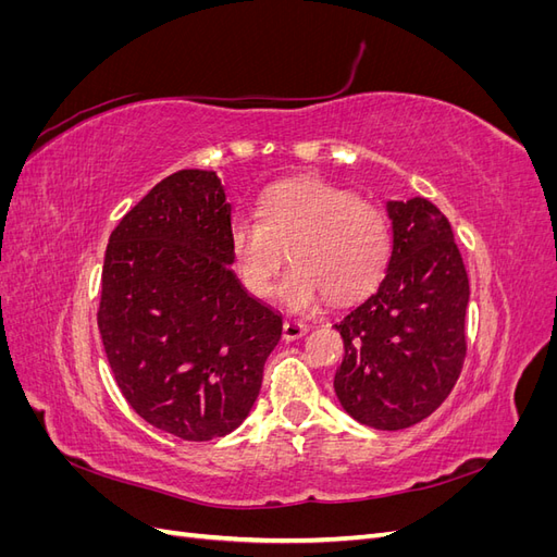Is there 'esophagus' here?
Instances as JSON below:
<instances>
[{
	"label": "esophagus",
	"instance_id": "34e87169",
	"mask_svg": "<svg viewBox=\"0 0 557 557\" xmlns=\"http://www.w3.org/2000/svg\"><path fill=\"white\" fill-rule=\"evenodd\" d=\"M309 330V325L307 323H301V320H285L283 323V339L285 342H293V339H297V336H301Z\"/></svg>",
	"mask_w": 557,
	"mask_h": 557
}]
</instances>
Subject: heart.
Masks as SVG:
<instances>
[{
	"label": "heart",
	"mask_w": 557,
	"mask_h": 557,
	"mask_svg": "<svg viewBox=\"0 0 557 557\" xmlns=\"http://www.w3.org/2000/svg\"><path fill=\"white\" fill-rule=\"evenodd\" d=\"M227 250L242 285L258 299L274 293L288 250L293 269L281 299L305 311L323 295L339 305L372 290L391 262L393 230L374 201L320 178H293L260 197L258 215L230 218Z\"/></svg>",
	"instance_id": "b5f03b06"
}]
</instances>
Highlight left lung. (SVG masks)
Instances as JSON below:
<instances>
[{
	"mask_svg": "<svg viewBox=\"0 0 557 557\" xmlns=\"http://www.w3.org/2000/svg\"><path fill=\"white\" fill-rule=\"evenodd\" d=\"M385 211L391 262L379 288L334 323L344 339L334 393L358 423L404 430L440 407L460 376L469 281L448 218L432 201L391 199Z\"/></svg>",
	"mask_w": 557,
	"mask_h": 557,
	"instance_id": "8db88e82",
	"label": "left lung"
}]
</instances>
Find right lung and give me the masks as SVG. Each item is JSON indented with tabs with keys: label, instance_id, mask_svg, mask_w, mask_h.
I'll return each instance as SVG.
<instances>
[{
	"label": "right lung",
	"instance_id": "1",
	"mask_svg": "<svg viewBox=\"0 0 557 557\" xmlns=\"http://www.w3.org/2000/svg\"><path fill=\"white\" fill-rule=\"evenodd\" d=\"M232 207L215 172L162 178L111 232L97 325L129 407L209 442L237 430L281 339V313L232 272Z\"/></svg>",
	"mask_w": 557,
	"mask_h": 557
}]
</instances>
